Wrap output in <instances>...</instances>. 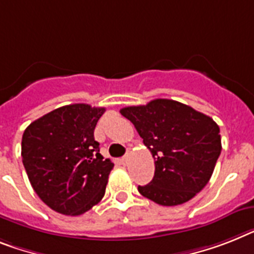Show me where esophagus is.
I'll return each instance as SVG.
<instances>
[{
  "instance_id": "obj_1",
  "label": "esophagus",
  "mask_w": 254,
  "mask_h": 254,
  "mask_svg": "<svg viewBox=\"0 0 254 254\" xmlns=\"http://www.w3.org/2000/svg\"><path fill=\"white\" fill-rule=\"evenodd\" d=\"M128 161H129V156H128V154H126L125 157H122V160H121V162H122L123 165H127V163H128Z\"/></svg>"
}]
</instances>
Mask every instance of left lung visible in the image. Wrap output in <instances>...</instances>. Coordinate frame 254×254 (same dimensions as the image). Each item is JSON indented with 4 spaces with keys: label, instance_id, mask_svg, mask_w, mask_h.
<instances>
[{
    "label": "left lung",
    "instance_id": "obj_1",
    "mask_svg": "<svg viewBox=\"0 0 254 254\" xmlns=\"http://www.w3.org/2000/svg\"><path fill=\"white\" fill-rule=\"evenodd\" d=\"M121 114L133 123L154 158L152 182L137 187L144 197L175 206L206 186L222 150L219 127L210 117L167 98L123 108Z\"/></svg>",
    "mask_w": 254,
    "mask_h": 254
}]
</instances>
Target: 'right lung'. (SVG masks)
<instances>
[{
  "label": "right lung",
  "mask_w": 254,
  "mask_h": 254,
  "mask_svg": "<svg viewBox=\"0 0 254 254\" xmlns=\"http://www.w3.org/2000/svg\"><path fill=\"white\" fill-rule=\"evenodd\" d=\"M105 108L66 105L28 126L22 158L31 186L41 200L64 215H80L102 200L114 167L104 160L94 127Z\"/></svg>",
  "instance_id": "right-lung-1"
}]
</instances>
